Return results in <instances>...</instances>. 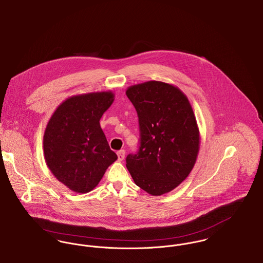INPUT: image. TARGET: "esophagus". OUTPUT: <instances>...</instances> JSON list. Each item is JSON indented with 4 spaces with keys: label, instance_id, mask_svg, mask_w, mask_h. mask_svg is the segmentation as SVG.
<instances>
[{
    "label": "esophagus",
    "instance_id": "34e87169",
    "mask_svg": "<svg viewBox=\"0 0 263 263\" xmlns=\"http://www.w3.org/2000/svg\"><path fill=\"white\" fill-rule=\"evenodd\" d=\"M125 151L124 149H122V151H120V152H118L117 153V155H118V159L120 160V161H122L124 158H125Z\"/></svg>",
    "mask_w": 263,
    "mask_h": 263
}]
</instances>
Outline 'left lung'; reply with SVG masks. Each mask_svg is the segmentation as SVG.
<instances>
[{"mask_svg": "<svg viewBox=\"0 0 263 263\" xmlns=\"http://www.w3.org/2000/svg\"><path fill=\"white\" fill-rule=\"evenodd\" d=\"M135 106L140 146L126 158L135 184L154 196L171 192L192 171L200 146L196 118L188 98L173 84L147 81L129 86Z\"/></svg>", "mask_w": 263, "mask_h": 263, "instance_id": "left-lung-1", "label": "left lung"}]
</instances>
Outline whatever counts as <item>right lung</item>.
Segmentation results:
<instances>
[{
    "label": "right lung",
    "instance_id": "add662e5",
    "mask_svg": "<svg viewBox=\"0 0 263 263\" xmlns=\"http://www.w3.org/2000/svg\"><path fill=\"white\" fill-rule=\"evenodd\" d=\"M115 95L100 91L73 96L53 111L44 134V154L53 176L76 193L93 190L117 160L100 120Z\"/></svg>",
    "mask_w": 263,
    "mask_h": 263
}]
</instances>
